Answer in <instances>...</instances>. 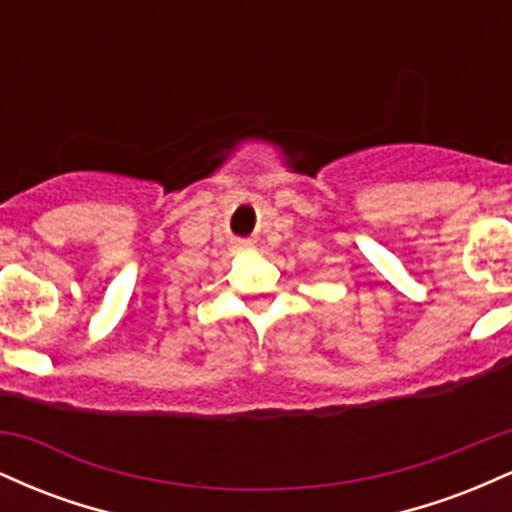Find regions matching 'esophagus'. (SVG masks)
Returning <instances> with one entry per match:
<instances>
[{"label": "esophagus", "instance_id": "esophagus-1", "mask_svg": "<svg viewBox=\"0 0 512 512\" xmlns=\"http://www.w3.org/2000/svg\"><path fill=\"white\" fill-rule=\"evenodd\" d=\"M240 248H248V243H240Z\"/></svg>", "mask_w": 512, "mask_h": 512}]
</instances>
